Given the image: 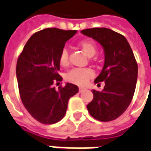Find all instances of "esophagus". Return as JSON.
Returning a JSON list of instances; mask_svg holds the SVG:
<instances>
[{
  "mask_svg": "<svg viewBox=\"0 0 151 151\" xmlns=\"http://www.w3.org/2000/svg\"><path fill=\"white\" fill-rule=\"evenodd\" d=\"M84 91V88H79V89H78V91H79V93H82Z\"/></svg>",
  "mask_w": 151,
  "mask_h": 151,
  "instance_id": "obj_1",
  "label": "esophagus"
}]
</instances>
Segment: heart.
<instances>
[{
    "label": "heart",
    "instance_id": "heart-1",
    "mask_svg": "<svg viewBox=\"0 0 151 151\" xmlns=\"http://www.w3.org/2000/svg\"><path fill=\"white\" fill-rule=\"evenodd\" d=\"M78 45L89 57H92L97 50L96 44L90 40L81 41ZM59 62L61 67H66L69 65V55L67 49H61L59 55ZM93 77L94 72L91 68H74L67 73L66 79L72 84L84 86Z\"/></svg>",
    "mask_w": 151,
    "mask_h": 151
}]
</instances>
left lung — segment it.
<instances>
[{"label": "left lung", "instance_id": "1", "mask_svg": "<svg viewBox=\"0 0 151 151\" xmlns=\"http://www.w3.org/2000/svg\"><path fill=\"white\" fill-rule=\"evenodd\" d=\"M81 33L97 41L103 48L105 60L96 84L104 81L102 91L93 90V100L87 105L91 115L100 121L120 116L132 100L137 78V64L127 40L108 28H91Z\"/></svg>", "mask_w": 151, "mask_h": 151}]
</instances>
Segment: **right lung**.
<instances>
[{
	"label": "right lung",
	"instance_id": "1",
	"mask_svg": "<svg viewBox=\"0 0 151 151\" xmlns=\"http://www.w3.org/2000/svg\"><path fill=\"white\" fill-rule=\"evenodd\" d=\"M77 31L47 28L36 32L27 41L17 60L16 75L23 104L31 116L42 124H54L67 112L68 100L78 92L67 83L56 90L53 84L62 78L59 55L67 40Z\"/></svg>",
	"mask_w": 151,
	"mask_h": 151
}]
</instances>
